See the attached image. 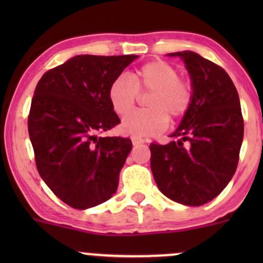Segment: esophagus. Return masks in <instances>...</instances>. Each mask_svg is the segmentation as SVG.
<instances>
[{
  "instance_id": "1",
  "label": "esophagus",
  "mask_w": 263,
  "mask_h": 263,
  "mask_svg": "<svg viewBox=\"0 0 263 263\" xmlns=\"http://www.w3.org/2000/svg\"><path fill=\"white\" fill-rule=\"evenodd\" d=\"M131 141H132V144H134V146H136V145H140V144H144V140L140 139V137H136V136H132Z\"/></svg>"
}]
</instances>
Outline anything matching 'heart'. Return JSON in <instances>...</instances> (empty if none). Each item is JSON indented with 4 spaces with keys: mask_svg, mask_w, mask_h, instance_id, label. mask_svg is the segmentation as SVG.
<instances>
[{
    "mask_svg": "<svg viewBox=\"0 0 263 263\" xmlns=\"http://www.w3.org/2000/svg\"><path fill=\"white\" fill-rule=\"evenodd\" d=\"M146 110L128 115L121 123V132L140 137H150L165 129L171 121L182 118L191 108L192 86L179 78L172 63L155 60L145 63L134 73L117 76L108 87V100L116 115L126 116L136 104L139 94H146Z\"/></svg>",
    "mask_w": 263,
    "mask_h": 263,
    "instance_id": "b5f03b06",
    "label": "heart"
}]
</instances>
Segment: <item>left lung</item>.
I'll return each mask as SVG.
<instances>
[{"label": "left lung", "instance_id": "obj_1", "mask_svg": "<svg viewBox=\"0 0 263 263\" xmlns=\"http://www.w3.org/2000/svg\"><path fill=\"white\" fill-rule=\"evenodd\" d=\"M181 57L191 78L193 99L176 141L151 144L150 165L163 195L187 206L216 197L237 171L245 122L239 95L224 68L191 50Z\"/></svg>", "mask_w": 263, "mask_h": 263}]
</instances>
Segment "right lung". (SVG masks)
I'll return each instance as SVG.
<instances>
[{
	"label": "right lung",
	"instance_id": "add662e5",
	"mask_svg": "<svg viewBox=\"0 0 263 263\" xmlns=\"http://www.w3.org/2000/svg\"><path fill=\"white\" fill-rule=\"evenodd\" d=\"M139 55L80 54L47 71L34 91L28 129L42 179L79 210L109 200L132 141L99 137L121 122L109 84Z\"/></svg>",
	"mask_w": 263,
	"mask_h": 263
}]
</instances>
